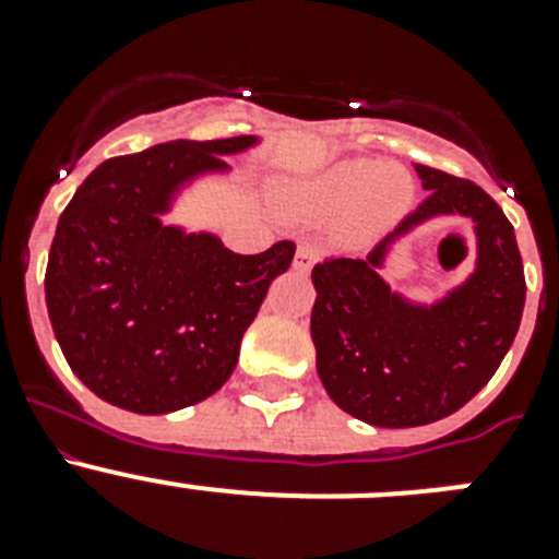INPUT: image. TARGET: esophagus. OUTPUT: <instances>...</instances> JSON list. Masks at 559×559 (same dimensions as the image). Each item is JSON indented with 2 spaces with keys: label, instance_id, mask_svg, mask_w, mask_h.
<instances>
[{
  "label": "esophagus",
  "instance_id": "esophagus-1",
  "mask_svg": "<svg viewBox=\"0 0 559 559\" xmlns=\"http://www.w3.org/2000/svg\"><path fill=\"white\" fill-rule=\"evenodd\" d=\"M316 263H319V249L313 243H299V249L294 254V269L310 271Z\"/></svg>",
  "mask_w": 559,
  "mask_h": 559
}]
</instances>
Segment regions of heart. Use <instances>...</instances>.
I'll list each match as a JSON object with an SVG mask.
<instances>
[{
  "label": "heart",
  "mask_w": 559,
  "mask_h": 559,
  "mask_svg": "<svg viewBox=\"0 0 559 559\" xmlns=\"http://www.w3.org/2000/svg\"><path fill=\"white\" fill-rule=\"evenodd\" d=\"M288 201L319 221L344 218L355 240H369L394 229L414 204V179L406 167L378 159H344L299 187Z\"/></svg>",
  "instance_id": "obj_1"
}]
</instances>
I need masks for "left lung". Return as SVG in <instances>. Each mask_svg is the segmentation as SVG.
I'll list each match as a JSON object with an SVG mask.
<instances>
[{"label":"left lung","mask_w":559,"mask_h":559,"mask_svg":"<svg viewBox=\"0 0 559 559\" xmlns=\"http://www.w3.org/2000/svg\"><path fill=\"white\" fill-rule=\"evenodd\" d=\"M428 199L364 260L313 269L310 335L322 386L338 408L378 428L428 426L476 397L510 353L526 302L515 229L478 185L414 165ZM437 214L467 217L477 269L433 306L412 304L379 276L394 239Z\"/></svg>","instance_id":"obj_1"}]
</instances>
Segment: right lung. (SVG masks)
I'll use <instances>...</instances> for the list:
<instances>
[{
    "label": "right lung",
    "instance_id": "right-lung-1",
    "mask_svg": "<svg viewBox=\"0 0 559 559\" xmlns=\"http://www.w3.org/2000/svg\"><path fill=\"white\" fill-rule=\"evenodd\" d=\"M257 136L173 140L97 167L49 249V322L72 372L133 414L195 406L235 372L240 341L296 246L235 254L210 231L162 224L173 201Z\"/></svg>",
    "mask_w": 559,
    "mask_h": 559
}]
</instances>
